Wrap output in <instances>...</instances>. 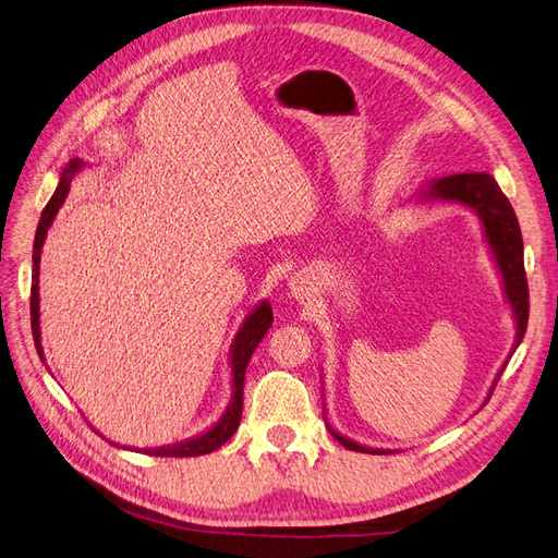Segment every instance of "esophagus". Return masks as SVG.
<instances>
[{"label":"esophagus","mask_w":558,"mask_h":558,"mask_svg":"<svg viewBox=\"0 0 558 558\" xmlns=\"http://www.w3.org/2000/svg\"><path fill=\"white\" fill-rule=\"evenodd\" d=\"M289 289H291V295L300 302H305V300L312 298V281L307 279V275H295L289 283Z\"/></svg>","instance_id":"esophagus-1"}]
</instances>
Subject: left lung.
Here are the masks:
<instances>
[{
    "label": "left lung",
    "instance_id": "obj_1",
    "mask_svg": "<svg viewBox=\"0 0 558 558\" xmlns=\"http://www.w3.org/2000/svg\"><path fill=\"white\" fill-rule=\"evenodd\" d=\"M414 202H418V205H428V202L461 205L480 218L482 230H484V242L500 275L505 300H508V305L512 310L514 328H517L514 344H512V351H514L521 344L523 332H526V324H529V286H526V272H523L521 230H519V221L510 199L502 195L492 174L475 172V174H453V177L435 179L426 183L424 189H418V193L414 195ZM500 375L502 369L494 379L492 391L496 388V381L500 379ZM492 391H488V396H492ZM326 426L335 440L351 451L396 453L393 449H375V447L353 442L347 435L332 430L328 421Z\"/></svg>",
    "mask_w": 558,
    "mask_h": 558
}]
</instances>
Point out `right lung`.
Masks as SVG:
<instances>
[{"label":"right lung","mask_w":558,"mask_h":558,"mask_svg":"<svg viewBox=\"0 0 558 558\" xmlns=\"http://www.w3.org/2000/svg\"><path fill=\"white\" fill-rule=\"evenodd\" d=\"M86 167V162L81 160H72L70 165L64 167L60 181H58V189L53 193V197L48 199L46 209L41 211V221L37 226V234H35V246H32V298H29V314H32V337H35V347L39 359H44V347H41V326H39V263H41V248L46 242V234L48 228L53 226V218L58 216L62 202L70 195L72 189V181L74 177ZM272 305H269L267 300H260L256 307H253L246 318L242 320V326L234 335V340L230 344V388H232V396L226 412L221 414V418L216 421L214 426H209L207 430H202L189 440L183 442H174V445H165V447H148V449H137L144 451L148 456H202V453H211L216 451L221 445H226L230 437L234 435L240 426V418H242V402H244V375H246V365L253 356V351L260 344V340L265 337V332L272 328ZM125 449V447H123Z\"/></svg>","instance_id":"add662e5"}]
</instances>
